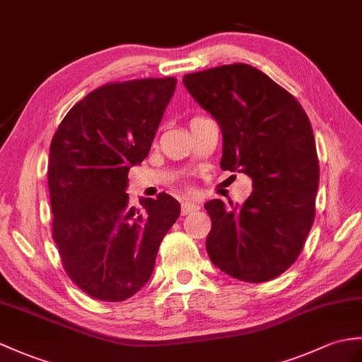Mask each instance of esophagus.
I'll return each mask as SVG.
<instances>
[{
    "label": "esophagus",
    "mask_w": 362,
    "mask_h": 362,
    "mask_svg": "<svg viewBox=\"0 0 362 362\" xmlns=\"http://www.w3.org/2000/svg\"><path fill=\"white\" fill-rule=\"evenodd\" d=\"M199 209V205L194 204V202H183L182 204V214L187 216V214H191L194 213Z\"/></svg>",
    "instance_id": "obj_1"
}]
</instances>
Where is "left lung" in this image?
I'll use <instances>...</instances> for the list:
<instances>
[{
    "label": "left lung",
    "instance_id": "1",
    "mask_svg": "<svg viewBox=\"0 0 362 362\" xmlns=\"http://www.w3.org/2000/svg\"><path fill=\"white\" fill-rule=\"evenodd\" d=\"M183 85L219 123L223 171L245 173L253 191L242 205H205L206 251L223 273L265 282L299 257L315 222L319 160L312 124L298 100L243 63L187 74Z\"/></svg>",
    "mask_w": 362,
    "mask_h": 362
}]
</instances>
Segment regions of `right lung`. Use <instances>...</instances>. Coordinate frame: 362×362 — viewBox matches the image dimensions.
<instances>
[{
	"mask_svg": "<svg viewBox=\"0 0 362 362\" xmlns=\"http://www.w3.org/2000/svg\"><path fill=\"white\" fill-rule=\"evenodd\" d=\"M175 85L174 77L107 83L71 107L50 141L52 238L66 274L90 298L120 302L136 295L180 216L179 202L166 192L136 208L124 191Z\"/></svg>",
	"mask_w": 362,
	"mask_h": 362,
	"instance_id": "right-lung-1",
	"label": "right lung"
}]
</instances>
